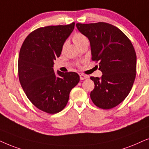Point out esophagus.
Instances as JSON below:
<instances>
[{
    "label": "esophagus",
    "instance_id": "obj_1",
    "mask_svg": "<svg viewBox=\"0 0 149 149\" xmlns=\"http://www.w3.org/2000/svg\"><path fill=\"white\" fill-rule=\"evenodd\" d=\"M80 80H84V79L86 78H88V76H86V75H84V74H80Z\"/></svg>",
    "mask_w": 149,
    "mask_h": 149
}]
</instances>
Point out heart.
I'll return each mask as SVG.
<instances>
[{
	"label": "heart",
	"instance_id": "b5f03b06",
	"mask_svg": "<svg viewBox=\"0 0 149 149\" xmlns=\"http://www.w3.org/2000/svg\"><path fill=\"white\" fill-rule=\"evenodd\" d=\"M72 39H73V41L74 42V43L77 45V46H79V45L82 44L83 42H84L85 41H88L87 40L86 37L84 35H83L82 33H75V34L73 35Z\"/></svg>",
	"mask_w": 149,
	"mask_h": 149
}]
</instances>
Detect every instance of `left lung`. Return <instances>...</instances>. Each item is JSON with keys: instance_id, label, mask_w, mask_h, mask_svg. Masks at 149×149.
I'll return each instance as SVG.
<instances>
[{"instance_id": "left-lung-1", "label": "left lung", "mask_w": 149, "mask_h": 149, "mask_svg": "<svg viewBox=\"0 0 149 149\" xmlns=\"http://www.w3.org/2000/svg\"><path fill=\"white\" fill-rule=\"evenodd\" d=\"M76 26L90 41L92 60L99 62L103 73L101 78L91 77L95 84L91 100L98 108H114L127 97L136 78L134 47L130 39L110 24L78 23Z\"/></svg>"}]
</instances>
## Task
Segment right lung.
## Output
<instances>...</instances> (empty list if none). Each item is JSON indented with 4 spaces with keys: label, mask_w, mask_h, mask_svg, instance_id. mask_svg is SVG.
Returning <instances> with one entry per match:
<instances>
[{
    "label": "right lung",
    "mask_w": 149,
    "mask_h": 149,
    "mask_svg": "<svg viewBox=\"0 0 149 149\" xmlns=\"http://www.w3.org/2000/svg\"><path fill=\"white\" fill-rule=\"evenodd\" d=\"M74 26L72 22L39 28L28 35L19 51L17 67L21 86L32 104L50 114L65 108L71 89L80 81L76 72L58 71L56 75L52 68Z\"/></svg>",
    "instance_id": "obj_1"
}]
</instances>
